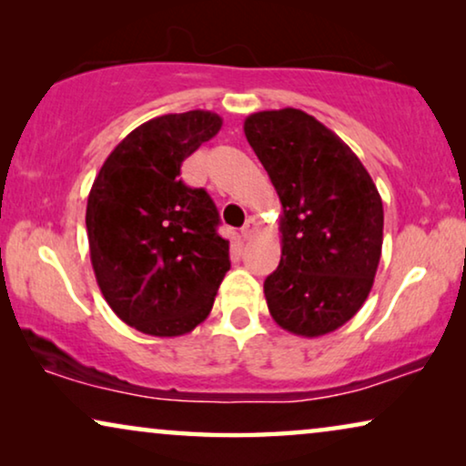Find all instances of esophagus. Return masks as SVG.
<instances>
[{
  "label": "esophagus",
  "instance_id": "obj_1",
  "mask_svg": "<svg viewBox=\"0 0 466 466\" xmlns=\"http://www.w3.org/2000/svg\"><path fill=\"white\" fill-rule=\"evenodd\" d=\"M257 220H254V218H248L246 220V225L244 227H241V238H244V239H250L252 238V233L254 231H257Z\"/></svg>",
  "mask_w": 466,
  "mask_h": 466
}]
</instances>
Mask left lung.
<instances>
[{"label":"left lung","mask_w":466,"mask_h":466,"mask_svg":"<svg viewBox=\"0 0 466 466\" xmlns=\"http://www.w3.org/2000/svg\"><path fill=\"white\" fill-rule=\"evenodd\" d=\"M244 133L282 203V258L265 279L269 314L292 335L333 333L362 308L378 271V187L350 146L303 110L250 114Z\"/></svg>","instance_id":"1"}]
</instances>
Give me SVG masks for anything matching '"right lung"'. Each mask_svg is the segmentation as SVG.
<instances>
[{"mask_svg": "<svg viewBox=\"0 0 466 466\" xmlns=\"http://www.w3.org/2000/svg\"><path fill=\"white\" fill-rule=\"evenodd\" d=\"M208 110L165 114L110 152L86 201V233L99 290L125 324L180 337L206 320L231 267L216 233L218 209L180 180L187 157L220 131Z\"/></svg>", "mask_w": 466, "mask_h": 466, "instance_id": "1", "label": "right lung"}]
</instances>
